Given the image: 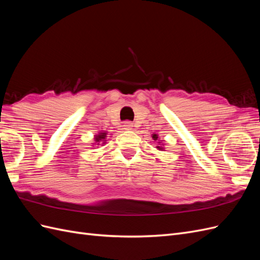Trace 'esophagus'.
Here are the masks:
<instances>
[{"mask_svg": "<svg viewBox=\"0 0 260 260\" xmlns=\"http://www.w3.org/2000/svg\"><path fill=\"white\" fill-rule=\"evenodd\" d=\"M122 127H123L124 130H132L133 124L130 121H124L123 124H122Z\"/></svg>", "mask_w": 260, "mask_h": 260, "instance_id": "esophagus-1", "label": "esophagus"}]
</instances>
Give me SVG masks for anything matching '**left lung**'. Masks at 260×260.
I'll return each instance as SVG.
<instances>
[{
	"mask_svg": "<svg viewBox=\"0 0 260 260\" xmlns=\"http://www.w3.org/2000/svg\"><path fill=\"white\" fill-rule=\"evenodd\" d=\"M152 138L154 141H156L157 143H158V146H156L157 149H159V151H165V145H164V141L159 140L160 138L158 137V135H156V133H153Z\"/></svg>",
	"mask_w": 260,
	"mask_h": 260,
	"instance_id": "8db88e82",
	"label": "left lung"
}]
</instances>
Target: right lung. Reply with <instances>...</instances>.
I'll use <instances>...</instances> for the list:
<instances>
[{"mask_svg": "<svg viewBox=\"0 0 260 260\" xmlns=\"http://www.w3.org/2000/svg\"><path fill=\"white\" fill-rule=\"evenodd\" d=\"M108 136V132L107 131H101L99 133H96L95 136H94V145H104L106 144V138Z\"/></svg>", "mask_w": 260, "mask_h": 260, "instance_id": "obj_1", "label": "right lung"}]
</instances>
